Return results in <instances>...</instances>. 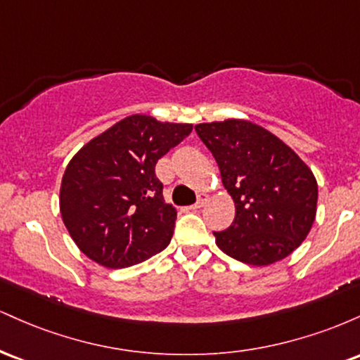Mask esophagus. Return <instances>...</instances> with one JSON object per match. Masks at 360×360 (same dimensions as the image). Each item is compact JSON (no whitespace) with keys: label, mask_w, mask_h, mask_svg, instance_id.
<instances>
[{"label":"esophagus","mask_w":360,"mask_h":360,"mask_svg":"<svg viewBox=\"0 0 360 360\" xmlns=\"http://www.w3.org/2000/svg\"><path fill=\"white\" fill-rule=\"evenodd\" d=\"M208 200H210L208 194H200V198H198V201L191 206V208H193V210L203 208V206H205L206 203H208Z\"/></svg>","instance_id":"esophagus-1"}]
</instances>
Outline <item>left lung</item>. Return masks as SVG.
<instances>
[{
	"instance_id": "left-lung-1",
	"label": "left lung",
	"mask_w": 360,
	"mask_h": 360,
	"mask_svg": "<svg viewBox=\"0 0 360 360\" xmlns=\"http://www.w3.org/2000/svg\"><path fill=\"white\" fill-rule=\"evenodd\" d=\"M194 130L213 154L235 203L232 225L213 233L220 250L250 266H271L298 249L316 217L311 169L249 120L200 123Z\"/></svg>"
}]
</instances>
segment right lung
<instances>
[{
    "mask_svg": "<svg viewBox=\"0 0 360 360\" xmlns=\"http://www.w3.org/2000/svg\"><path fill=\"white\" fill-rule=\"evenodd\" d=\"M191 130V123L130 115L69 160L60 183V214L86 257L123 269L166 249L177 212L164 201L155 164Z\"/></svg>",
    "mask_w": 360,
    "mask_h": 360,
    "instance_id": "add662e5",
    "label": "right lung"
}]
</instances>
